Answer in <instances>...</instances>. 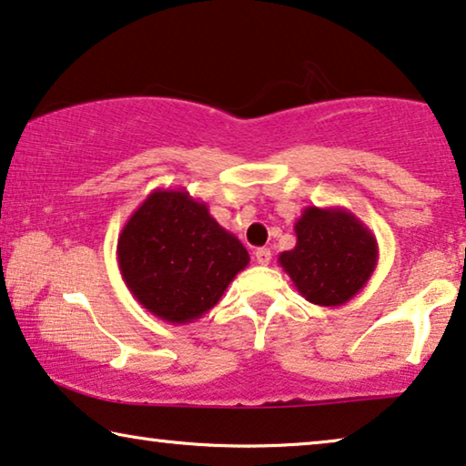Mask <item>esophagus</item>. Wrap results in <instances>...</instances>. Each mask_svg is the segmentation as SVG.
Here are the masks:
<instances>
[{
    "instance_id": "obj_1",
    "label": "esophagus",
    "mask_w": 466,
    "mask_h": 466,
    "mask_svg": "<svg viewBox=\"0 0 466 466\" xmlns=\"http://www.w3.org/2000/svg\"><path fill=\"white\" fill-rule=\"evenodd\" d=\"M255 261L259 263V266H268V263L272 261V251H269V248H257Z\"/></svg>"
}]
</instances>
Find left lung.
Instances as JSON below:
<instances>
[{
	"label": "left lung",
	"mask_w": 466,
	"mask_h": 466,
	"mask_svg": "<svg viewBox=\"0 0 466 466\" xmlns=\"http://www.w3.org/2000/svg\"><path fill=\"white\" fill-rule=\"evenodd\" d=\"M297 245L278 263L309 303L339 308L362 290L379 263V242L343 207H305L295 221Z\"/></svg>",
	"instance_id": "obj_1"
}]
</instances>
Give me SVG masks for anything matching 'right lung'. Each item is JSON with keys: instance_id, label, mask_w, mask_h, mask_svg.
Here are the masks:
<instances>
[{"instance_id": "right-lung-1", "label": "right lung", "mask_w": 466, "mask_h": 466, "mask_svg": "<svg viewBox=\"0 0 466 466\" xmlns=\"http://www.w3.org/2000/svg\"><path fill=\"white\" fill-rule=\"evenodd\" d=\"M125 287L152 316L169 324L203 318L224 297L248 253L184 188L152 190L116 240Z\"/></svg>"}]
</instances>
